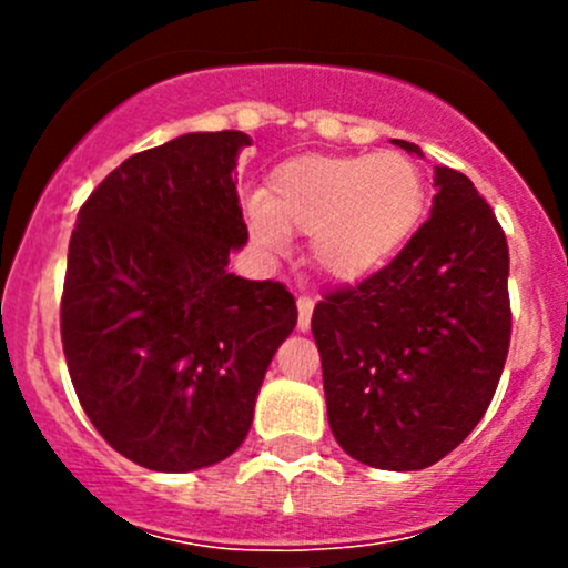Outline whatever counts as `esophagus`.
Here are the masks:
<instances>
[{
  "label": "esophagus",
  "mask_w": 568,
  "mask_h": 568,
  "mask_svg": "<svg viewBox=\"0 0 568 568\" xmlns=\"http://www.w3.org/2000/svg\"><path fill=\"white\" fill-rule=\"evenodd\" d=\"M296 307H300V318H296V326H300L302 332H307V329H311V318H313V307H316V300H313V296L302 294L300 300H296Z\"/></svg>",
  "instance_id": "34e87169"
}]
</instances>
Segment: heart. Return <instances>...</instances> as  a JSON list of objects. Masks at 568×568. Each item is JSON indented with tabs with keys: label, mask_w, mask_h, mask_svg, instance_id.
Returning <instances> with one entry per match:
<instances>
[{
	"label": "heart",
	"mask_w": 568,
	"mask_h": 568,
	"mask_svg": "<svg viewBox=\"0 0 568 568\" xmlns=\"http://www.w3.org/2000/svg\"><path fill=\"white\" fill-rule=\"evenodd\" d=\"M426 183L398 151L296 156L274 168L250 225L277 250L285 233L311 236V261L332 280H363L385 266L420 225Z\"/></svg>",
	"instance_id": "heart-1"
}]
</instances>
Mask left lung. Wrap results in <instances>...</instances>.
I'll use <instances>...</instances> for the list:
<instances>
[{"instance_id": "obj_1", "label": "left lung", "mask_w": 568, "mask_h": 568, "mask_svg": "<svg viewBox=\"0 0 568 568\" xmlns=\"http://www.w3.org/2000/svg\"><path fill=\"white\" fill-rule=\"evenodd\" d=\"M434 186L406 247L363 283L326 291L311 321L337 445L395 473L467 439L511 343L506 233L467 175L434 168Z\"/></svg>"}]
</instances>
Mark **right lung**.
I'll list each match as a JSON object with an SVG mask.
<instances>
[{"mask_svg":"<svg viewBox=\"0 0 568 568\" xmlns=\"http://www.w3.org/2000/svg\"><path fill=\"white\" fill-rule=\"evenodd\" d=\"M242 131H194L134 153L93 189L68 244L62 352L79 404L118 454L156 473L227 459L296 302L227 272L247 244Z\"/></svg>","mask_w":568,"mask_h":568,"instance_id":"1","label":"right lung"}]
</instances>
